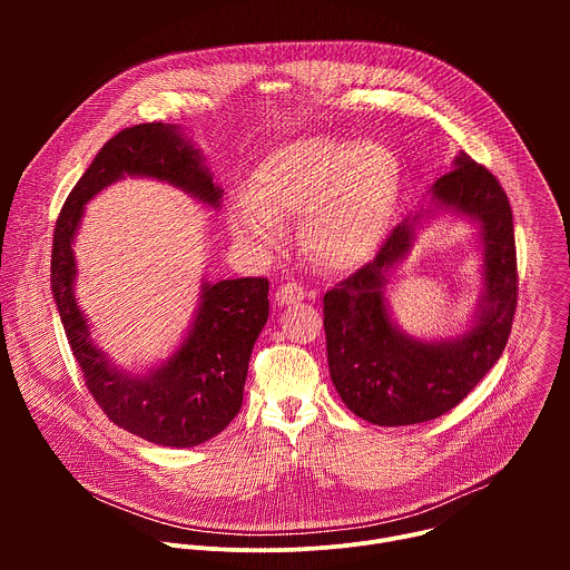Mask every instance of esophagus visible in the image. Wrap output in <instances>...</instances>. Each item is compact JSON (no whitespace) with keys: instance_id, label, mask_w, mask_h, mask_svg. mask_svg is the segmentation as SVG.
I'll list each match as a JSON object with an SVG mask.
<instances>
[{"instance_id":"34e87169","label":"esophagus","mask_w":570,"mask_h":570,"mask_svg":"<svg viewBox=\"0 0 570 570\" xmlns=\"http://www.w3.org/2000/svg\"><path fill=\"white\" fill-rule=\"evenodd\" d=\"M306 297V291L299 286V284H295V282H288V284H282L279 288H277V293H275V299H277V304H297V302H302Z\"/></svg>"}]
</instances>
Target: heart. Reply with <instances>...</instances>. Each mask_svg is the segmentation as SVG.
Wrapping results in <instances>:
<instances>
[{
    "label": "heart",
    "instance_id": "1",
    "mask_svg": "<svg viewBox=\"0 0 570 570\" xmlns=\"http://www.w3.org/2000/svg\"><path fill=\"white\" fill-rule=\"evenodd\" d=\"M399 189L394 155L379 146L313 137L273 150L253 176L248 198L232 207V229L243 240L271 246L279 223L304 216L311 257L332 271L363 262L376 246Z\"/></svg>",
    "mask_w": 570,
    "mask_h": 570
}]
</instances>
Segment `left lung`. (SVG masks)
<instances>
[{"mask_svg":"<svg viewBox=\"0 0 570 570\" xmlns=\"http://www.w3.org/2000/svg\"><path fill=\"white\" fill-rule=\"evenodd\" d=\"M431 189L435 205L480 223L484 295L473 327L455 341L426 343L396 330L383 288L405 257L415 220L399 223L376 257L324 295L332 381L347 409L376 426L431 422L455 405L501 358L517 313L519 273L512 207L497 176L466 153Z\"/></svg>","mask_w":570,"mask_h":570,"instance_id":"8db88e82","label":"left lung"}]
</instances>
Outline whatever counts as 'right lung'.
I'll return each instance as SVG.
<instances>
[{
	"label": "right lung",
	"instance_id": "1",
	"mask_svg": "<svg viewBox=\"0 0 570 570\" xmlns=\"http://www.w3.org/2000/svg\"><path fill=\"white\" fill-rule=\"evenodd\" d=\"M124 176L157 178L212 207L220 203L200 153L176 126L139 124L121 130L97 153L58 214L51 248L56 308L80 374L112 424L159 446H196L218 435L240 411L250 354L268 320V279L205 284L191 330L167 363L148 374L115 370L92 345L76 304L71 240L83 205Z\"/></svg>",
	"mask_w": 570,
	"mask_h": 570
}]
</instances>
